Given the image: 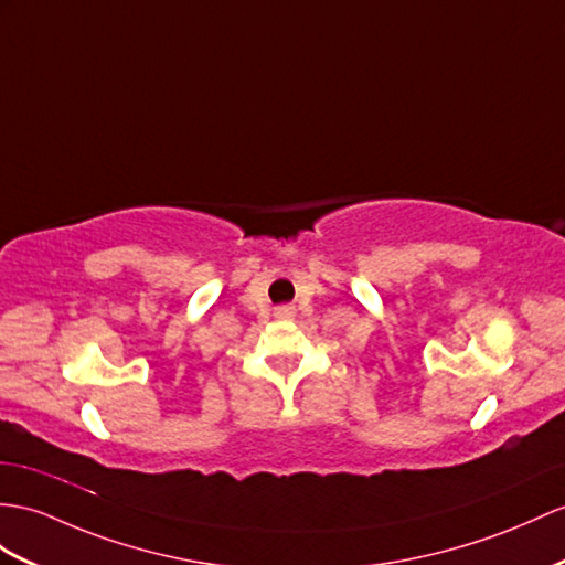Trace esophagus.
Listing matches in <instances>:
<instances>
[{"label":"esophagus","instance_id":"1","mask_svg":"<svg viewBox=\"0 0 565 565\" xmlns=\"http://www.w3.org/2000/svg\"><path fill=\"white\" fill-rule=\"evenodd\" d=\"M275 319H280V321L295 319V307H278L275 309Z\"/></svg>","mask_w":565,"mask_h":565}]
</instances>
